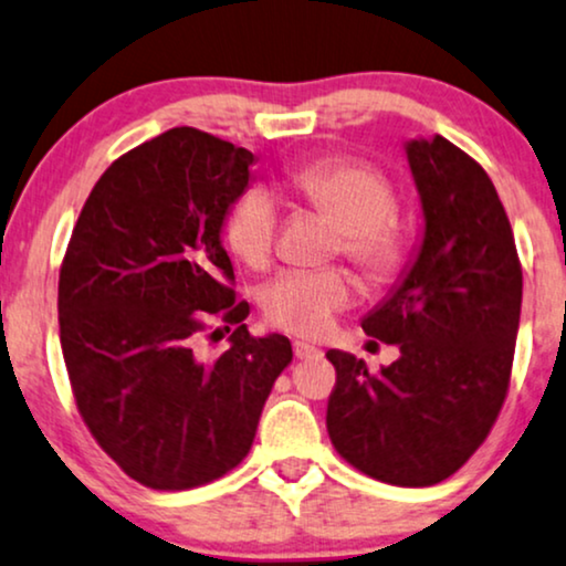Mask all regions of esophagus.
Segmentation results:
<instances>
[{
	"label": "esophagus",
	"mask_w": 566,
	"mask_h": 566,
	"mask_svg": "<svg viewBox=\"0 0 566 566\" xmlns=\"http://www.w3.org/2000/svg\"><path fill=\"white\" fill-rule=\"evenodd\" d=\"M292 349H295L297 360H313V357L321 355V349L316 345H307V342H300V339L292 345Z\"/></svg>",
	"instance_id": "34e87169"
}]
</instances>
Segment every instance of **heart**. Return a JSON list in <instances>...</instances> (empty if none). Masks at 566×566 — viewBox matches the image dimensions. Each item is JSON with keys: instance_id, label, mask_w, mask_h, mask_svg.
Returning <instances> with one entry per match:
<instances>
[{"instance_id": "obj_1", "label": "heart", "mask_w": 566, "mask_h": 566, "mask_svg": "<svg viewBox=\"0 0 566 566\" xmlns=\"http://www.w3.org/2000/svg\"><path fill=\"white\" fill-rule=\"evenodd\" d=\"M292 190L305 206L339 227L336 253L363 276L381 284L402 269L407 234L397 219V192L374 164L347 156H326L290 175ZM227 245L253 269L269 266L279 234V206L271 192L253 188L234 200L227 217ZM355 282L347 271H287L263 290L261 307L269 324L300 336L328 332L336 313L355 303Z\"/></svg>"}]
</instances>
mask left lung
Returning a JSON list of instances; mask_svg holds the SVG:
<instances>
[{
	"instance_id": "obj_1",
	"label": "left lung",
	"mask_w": 566,
	"mask_h": 566,
	"mask_svg": "<svg viewBox=\"0 0 566 566\" xmlns=\"http://www.w3.org/2000/svg\"><path fill=\"white\" fill-rule=\"evenodd\" d=\"M426 234L395 295L363 321L399 347L378 374L328 349L336 384L326 431L376 481L423 489L454 475L496 423L510 391L522 266L491 177L441 135L407 143Z\"/></svg>"
}]
</instances>
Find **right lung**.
<instances>
[{
    "label": "right lung",
    "instance_id": "add662e5",
    "mask_svg": "<svg viewBox=\"0 0 566 566\" xmlns=\"http://www.w3.org/2000/svg\"><path fill=\"white\" fill-rule=\"evenodd\" d=\"M250 164L248 148L171 127L112 161L64 250L56 311L77 412L146 489H198L238 468L292 360L287 336L242 324L250 307L221 245ZM230 327L231 347L200 358L199 339Z\"/></svg>",
    "mask_w": 566,
    "mask_h": 566
}]
</instances>
